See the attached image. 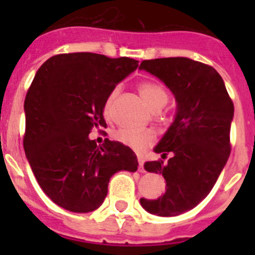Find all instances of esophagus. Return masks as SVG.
Returning <instances> with one entry per match:
<instances>
[{"mask_svg": "<svg viewBox=\"0 0 255 255\" xmlns=\"http://www.w3.org/2000/svg\"><path fill=\"white\" fill-rule=\"evenodd\" d=\"M137 161H139V172L144 173V172H145V169H144V160L139 156V157H137Z\"/></svg>", "mask_w": 255, "mask_h": 255, "instance_id": "obj_1", "label": "esophagus"}]
</instances>
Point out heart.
<instances>
[{
  "mask_svg": "<svg viewBox=\"0 0 255 255\" xmlns=\"http://www.w3.org/2000/svg\"><path fill=\"white\" fill-rule=\"evenodd\" d=\"M139 92L144 102L151 110H161V108L167 104L168 102V94L165 88L159 83L155 82H144L139 86ZM118 90L114 91L108 95L106 104H104V114L106 116L111 115V107L115 99ZM115 140L119 143L131 147L133 149H141V148L147 147L155 139V133L149 129H132V128H120L115 132L114 135Z\"/></svg>",
  "mask_w": 255,
  "mask_h": 255,
  "instance_id": "heart-1",
  "label": "heart"
}]
</instances>
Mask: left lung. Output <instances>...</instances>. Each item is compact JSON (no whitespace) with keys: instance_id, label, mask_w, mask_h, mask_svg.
<instances>
[{"instance_id":"8db88e82","label":"left lung","mask_w":255,"mask_h":255,"mask_svg":"<svg viewBox=\"0 0 255 255\" xmlns=\"http://www.w3.org/2000/svg\"><path fill=\"white\" fill-rule=\"evenodd\" d=\"M139 70L159 78L173 94L176 115L153 151L168 163L147 161L163 174L167 190L156 200L140 198L148 213L173 217L193 209L209 194L230 155L234 106L221 75L189 58L143 61Z\"/></svg>"}]
</instances>
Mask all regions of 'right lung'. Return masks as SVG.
<instances>
[{"label": "right lung", "instance_id": "add662e5", "mask_svg": "<svg viewBox=\"0 0 255 255\" xmlns=\"http://www.w3.org/2000/svg\"><path fill=\"white\" fill-rule=\"evenodd\" d=\"M137 63L127 57L71 53L54 55L38 69L23 104V148L42 190L63 209H98L116 172L137 170L131 148L108 139L98 145L88 136L92 128H106V100Z\"/></svg>", "mask_w": 255, "mask_h": 255}]
</instances>
